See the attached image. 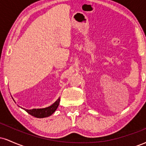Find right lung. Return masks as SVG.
<instances>
[{"label":"right lung","mask_w":146,"mask_h":146,"mask_svg":"<svg viewBox=\"0 0 146 146\" xmlns=\"http://www.w3.org/2000/svg\"><path fill=\"white\" fill-rule=\"evenodd\" d=\"M60 100V98H58V100L54 104H53L51 106L47 107V108H40V109L35 108V109L31 110H27L25 109V108H23V109L33 117H37V118H44V117H49L50 115H51L56 111L58 106H59Z\"/></svg>","instance_id":"add662e5"}]
</instances>
